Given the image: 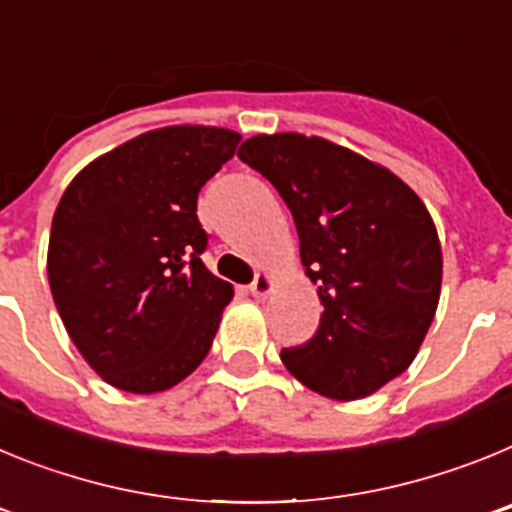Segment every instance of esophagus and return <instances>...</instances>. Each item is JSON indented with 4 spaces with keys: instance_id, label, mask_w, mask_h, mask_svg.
Returning <instances> with one entry per match:
<instances>
[{
    "instance_id": "obj_1",
    "label": "esophagus",
    "mask_w": 512,
    "mask_h": 512,
    "mask_svg": "<svg viewBox=\"0 0 512 512\" xmlns=\"http://www.w3.org/2000/svg\"><path fill=\"white\" fill-rule=\"evenodd\" d=\"M271 289H274V279L269 277V274H266V271H261V274H256V279H253L251 282V287H248V292H251L253 297H266L271 292Z\"/></svg>"
}]
</instances>
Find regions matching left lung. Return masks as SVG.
<instances>
[{"instance_id":"left-lung-1","label":"left lung","mask_w":512,"mask_h":512,"mask_svg":"<svg viewBox=\"0 0 512 512\" xmlns=\"http://www.w3.org/2000/svg\"><path fill=\"white\" fill-rule=\"evenodd\" d=\"M238 158L287 202L323 305L315 336L282 348L284 366L330 400L400 377L441 295V243L418 194L369 158L300 133L253 135Z\"/></svg>"}]
</instances>
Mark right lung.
I'll return each instance as SVG.
<instances>
[{
    "label": "right lung",
    "mask_w": 512,
    "mask_h": 512,
    "mask_svg": "<svg viewBox=\"0 0 512 512\" xmlns=\"http://www.w3.org/2000/svg\"><path fill=\"white\" fill-rule=\"evenodd\" d=\"M238 140L205 125L151 130L81 169L58 202L53 302L81 356L117 390H169L210 351L233 287L200 259L210 235L197 194Z\"/></svg>",
    "instance_id": "1"
}]
</instances>
